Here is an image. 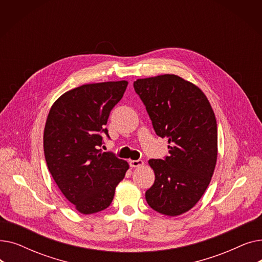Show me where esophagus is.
Instances as JSON below:
<instances>
[{
    "label": "esophagus",
    "instance_id": "34e87169",
    "mask_svg": "<svg viewBox=\"0 0 262 262\" xmlns=\"http://www.w3.org/2000/svg\"><path fill=\"white\" fill-rule=\"evenodd\" d=\"M129 166L132 168H137V167H141L143 166V160L138 159V160H129Z\"/></svg>",
    "mask_w": 262,
    "mask_h": 262
}]
</instances>
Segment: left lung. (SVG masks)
<instances>
[{
    "mask_svg": "<svg viewBox=\"0 0 262 262\" xmlns=\"http://www.w3.org/2000/svg\"><path fill=\"white\" fill-rule=\"evenodd\" d=\"M157 136L169 139V156L149 159L154 185L145 192L148 206L169 216L187 212L207 189L217 156V128L204 92L174 74L134 81Z\"/></svg>",
    "mask_w": 262,
    "mask_h": 262,
    "instance_id": "8db88e82",
    "label": "left lung"
}]
</instances>
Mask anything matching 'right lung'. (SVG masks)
Instances as JSON below:
<instances>
[{
	"label": "right lung",
	"mask_w": 262,
	"mask_h": 262,
	"mask_svg": "<svg viewBox=\"0 0 262 262\" xmlns=\"http://www.w3.org/2000/svg\"><path fill=\"white\" fill-rule=\"evenodd\" d=\"M126 80L88 84L63 93L51 107L43 149L49 171L76 210L91 214L112 204L128 163L102 152L112 109L126 90Z\"/></svg>",
	"instance_id": "1"
}]
</instances>
